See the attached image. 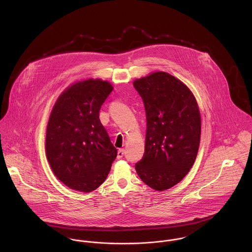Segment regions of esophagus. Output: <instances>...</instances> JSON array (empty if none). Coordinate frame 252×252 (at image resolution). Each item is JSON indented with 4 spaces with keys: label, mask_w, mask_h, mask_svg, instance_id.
<instances>
[{
    "label": "esophagus",
    "mask_w": 252,
    "mask_h": 252,
    "mask_svg": "<svg viewBox=\"0 0 252 252\" xmlns=\"http://www.w3.org/2000/svg\"><path fill=\"white\" fill-rule=\"evenodd\" d=\"M124 153H125V151H124V149H123V148L118 149V152H117V158H118V159H121V158L124 156Z\"/></svg>",
    "instance_id": "obj_1"
}]
</instances>
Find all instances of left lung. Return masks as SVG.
Wrapping results in <instances>:
<instances>
[{"label":"left lung","mask_w":252,"mask_h":252,"mask_svg":"<svg viewBox=\"0 0 252 252\" xmlns=\"http://www.w3.org/2000/svg\"><path fill=\"white\" fill-rule=\"evenodd\" d=\"M133 84L146 114L144 157L135 168L146 185L164 191L182 180L196 160L199 107L190 89L168 72H152Z\"/></svg>","instance_id":"1"}]
</instances>
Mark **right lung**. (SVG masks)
<instances>
[{"mask_svg":"<svg viewBox=\"0 0 252 252\" xmlns=\"http://www.w3.org/2000/svg\"><path fill=\"white\" fill-rule=\"evenodd\" d=\"M112 85L100 78L74 82L54 104L45 138L56 178L71 189L91 192L107 179L117 150L99 118Z\"/></svg>","mask_w":252,"mask_h":252,"instance_id":"obj_1","label":"right lung"}]
</instances>
